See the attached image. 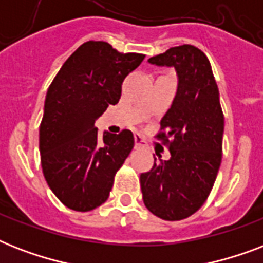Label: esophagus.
Masks as SVG:
<instances>
[{"mask_svg":"<svg viewBox=\"0 0 263 263\" xmlns=\"http://www.w3.org/2000/svg\"><path fill=\"white\" fill-rule=\"evenodd\" d=\"M135 146L136 147H144V140L143 138H142V135L140 134H136L135 135Z\"/></svg>","mask_w":263,"mask_h":263,"instance_id":"obj_1","label":"esophagus"}]
</instances>
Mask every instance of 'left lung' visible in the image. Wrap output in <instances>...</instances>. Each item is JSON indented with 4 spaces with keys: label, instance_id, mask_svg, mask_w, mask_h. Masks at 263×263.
<instances>
[{
    "label": "left lung",
    "instance_id": "1",
    "mask_svg": "<svg viewBox=\"0 0 263 263\" xmlns=\"http://www.w3.org/2000/svg\"><path fill=\"white\" fill-rule=\"evenodd\" d=\"M148 63L175 67L177 92L154 136L171 153L140 175L146 208L166 221L198 212L210 195L222 158L224 113L208 55L192 45L171 47Z\"/></svg>",
    "mask_w": 263,
    "mask_h": 263
}]
</instances>
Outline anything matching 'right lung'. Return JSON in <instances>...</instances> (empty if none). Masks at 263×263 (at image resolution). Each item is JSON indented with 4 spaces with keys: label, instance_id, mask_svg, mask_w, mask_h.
Segmentation results:
<instances>
[{
    "label": "right lung",
    "instance_id": "1",
    "mask_svg": "<svg viewBox=\"0 0 263 263\" xmlns=\"http://www.w3.org/2000/svg\"><path fill=\"white\" fill-rule=\"evenodd\" d=\"M144 57L88 41L68 57L49 86L39 125L41 165L53 194L75 212L106 202L116 173L134 148L129 129L105 132L101 139L95 121L119 102L124 79Z\"/></svg>",
    "mask_w": 263,
    "mask_h": 263
}]
</instances>
